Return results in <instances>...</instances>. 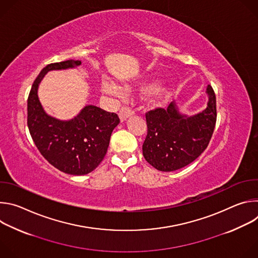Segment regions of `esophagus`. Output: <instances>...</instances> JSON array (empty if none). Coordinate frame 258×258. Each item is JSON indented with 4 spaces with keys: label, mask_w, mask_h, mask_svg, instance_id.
Wrapping results in <instances>:
<instances>
[{
    "label": "esophagus",
    "mask_w": 258,
    "mask_h": 258,
    "mask_svg": "<svg viewBox=\"0 0 258 258\" xmlns=\"http://www.w3.org/2000/svg\"><path fill=\"white\" fill-rule=\"evenodd\" d=\"M134 115V111L132 109H130L128 107H122L120 108L119 112H118V116L120 118L121 121H124L126 118H128L130 116Z\"/></svg>",
    "instance_id": "1"
}]
</instances>
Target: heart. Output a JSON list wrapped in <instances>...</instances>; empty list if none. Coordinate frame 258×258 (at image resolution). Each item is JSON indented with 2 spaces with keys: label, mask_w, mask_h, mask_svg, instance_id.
I'll return each instance as SVG.
<instances>
[{
  "label": "heart",
  "mask_w": 258,
  "mask_h": 258,
  "mask_svg": "<svg viewBox=\"0 0 258 258\" xmlns=\"http://www.w3.org/2000/svg\"><path fill=\"white\" fill-rule=\"evenodd\" d=\"M101 88L104 93L114 97H121L123 95V92H128L131 90L130 86H123V88L121 89L114 82L106 80V79L102 81ZM163 92H164V85L161 83H158V84L152 85L148 90H147V95H148L150 98L157 99L163 94Z\"/></svg>",
  "instance_id": "obj_1"
}]
</instances>
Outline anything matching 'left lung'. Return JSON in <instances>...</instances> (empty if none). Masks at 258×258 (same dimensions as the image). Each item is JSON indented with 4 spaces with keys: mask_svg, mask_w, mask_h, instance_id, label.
Returning a JSON list of instances; mask_svg holds the SVG:
<instances>
[{
    "mask_svg": "<svg viewBox=\"0 0 258 258\" xmlns=\"http://www.w3.org/2000/svg\"><path fill=\"white\" fill-rule=\"evenodd\" d=\"M207 107L188 116L179 112L175 102L167 109L157 108L146 113L147 137L143 155L147 162L160 171L185 167L207 148L216 122V99L207 86Z\"/></svg>",
    "mask_w": 258,
    "mask_h": 258,
    "instance_id": "1",
    "label": "left lung"
}]
</instances>
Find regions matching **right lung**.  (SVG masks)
<instances>
[{
  "label": "right lung",
  "mask_w": 258,
  "mask_h": 258,
  "mask_svg": "<svg viewBox=\"0 0 258 258\" xmlns=\"http://www.w3.org/2000/svg\"><path fill=\"white\" fill-rule=\"evenodd\" d=\"M81 64L80 60H67L47 65L33 82L27 100V125L36 148L54 167L73 175L87 174L101 163L119 123L117 114L94 105H87L69 120H60L45 111L38 90L47 72Z\"/></svg>",
  "instance_id": "1"
}]
</instances>
